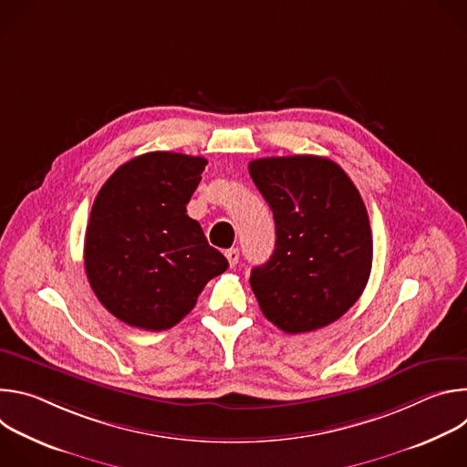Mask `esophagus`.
<instances>
[{
	"instance_id": "34e87169",
	"label": "esophagus",
	"mask_w": 467,
	"mask_h": 467,
	"mask_svg": "<svg viewBox=\"0 0 467 467\" xmlns=\"http://www.w3.org/2000/svg\"><path fill=\"white\" fill-rule=\"evenodd\" d=\"M225 256H227V260L231 264V268H234V265L238 264V258H240V251L236 247H231V249L225 251Z\"/></svg>"
}]
</instances>
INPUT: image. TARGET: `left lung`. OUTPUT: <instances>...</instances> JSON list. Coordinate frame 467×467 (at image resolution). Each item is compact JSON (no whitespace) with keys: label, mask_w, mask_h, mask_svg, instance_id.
Here are the masks:
<instances>
[{"label":"left lung","mask_w":467,"mask_h":467,"mask_svg":"<svg viewBox=\"0 0 467 467\" xmlns=\"http://www.w3.org/2000/svg\"><path fill=\"white\" fill-rule=\"evenodd\" d=\"M249 175L277 236L249 279L262 314L290 335L337 321L371 272V227L357 186L337 162L314 155L256 159Z\"/></svg>","instance_id":"left-lung-1"}]
</instances>
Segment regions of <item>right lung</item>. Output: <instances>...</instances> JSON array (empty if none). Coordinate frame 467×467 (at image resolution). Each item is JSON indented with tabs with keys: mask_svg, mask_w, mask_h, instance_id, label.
I'll use <instances>...</instances> for the list:
<instances>
[{
	"mask_svg": "<svg viewBox=\"0 0 467 467\" xmlns=\"http://www.w3.org/2000/svg\"><path fill=\"white\" fill-rule=\"evenodd\" d=\"M207 159L151 151L121 164L94 199L85 270L101 305L130 327L166 330L227 270L186 214Z\"/></svg>",
	"mask_w": 467,
	"mask_h": 467,
	"instance_id": "add662e5",
	"label": "right lung"
}]
</instances>
